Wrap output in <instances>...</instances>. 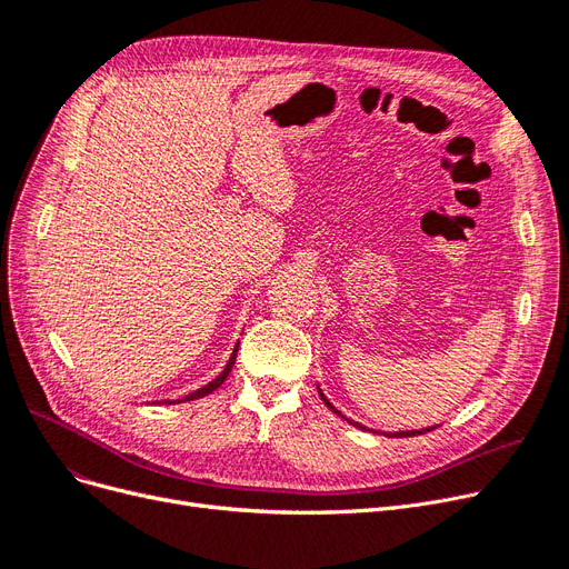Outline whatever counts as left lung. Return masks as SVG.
<instances>
[{
	"mask_svg": "<svg viewBox=\"0 0 569 569\" xmlns=\"http://www.w3.org/2000/svg\"><path fill=\"white\" fill-rule=\"evenodd\" d=\"M318 395H320V400H323V402H326V407H328L330 411H335L337 416H341L346 423H351V426H356V428H360V430H367L365 426H360V423L351 421V418H346V416H343V413H341V411H339V409H337V407H335V405H332V402H330V400L326 398V395H323V390H320V388H318ZM435 428H437V426H432V428H421V430H407V432H405V430H400V432H383V435H386V437H413V435H426V432H432Z\"/></svg>",
	"mask_w": 569,
	"mask_h": 569,
	"instance_id": "8db88e82",
	"label": "left lung"
}]
</instances>
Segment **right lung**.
I'll return each mask as SVG.
<instances>
[{
	"label": "right lung",
	"instance_id": "right-lung-1",
	"mask_svg": "<svg viewBox=\"0 0 569 569\" xmlns=\"http://www.w3.org/2000/svg\"><path fill=\"white\" fill-rule=\"evenodd\" d=\"M237 351H239V341H237V346L232 349V356H230V360H228V365H226V369L223 372H220L213 381H209L207 386H202V388H197L194 392H190V395H186V398H179V400H162V405H181V402H190V400H200V398H204V395H209V392H213L216 388H220V383H223L226 379H228V375L232 372V367H234V358H237Z\"/></svg>",
	"mask_w": 569,
	"mask_h": 569
}]
</instances>
